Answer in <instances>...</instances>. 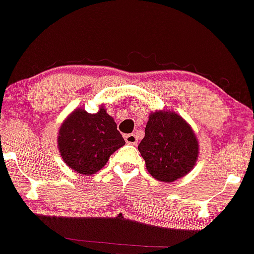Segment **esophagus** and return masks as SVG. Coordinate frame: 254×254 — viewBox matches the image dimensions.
<instances>
[{
    "label": "esophagus",
    "mask_w": 254,
    "mask_h": 254,
    "mask_svg": "<svg viewBox=\"0 0 254 254\" xmlns=\"http://www.w3.org/2000/svg\"><path fill=\"white\" fill-rule=\"evenodd\" d=\"M124 137L127 143H130V145H136L137 143V136L135 134H127Z\"/></svg>",
    "instance_id": "obj_1"
}]
</instances>
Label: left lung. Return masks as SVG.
Listing matches in <instances>:
<instances>
[{
	"label": "left lung",
	"instance_id": "8db88e82",
	"mask_svg": "<svg viewBox=\"0 0 254 254\" xmlns=\"http://www.w3.org/2000/svg\"><path fill=\"white\" fill-rule=\"evenodd\" d=\"M153 178L175 182L194 167L199 145L188 123L172 112L151 113L137 146Z\"/></svg>",
	"mask_w": 254,
	"mask_h": 254
}]
</instances>
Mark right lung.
Masks as SVG:
<instances>
[{"instance_id":"obj_1","label":"right lung","mask_w":254,"mask_h":254,"mask_svg":"<svg viewBox=\"0 0 254 254\" xmlns=\"http://www.w3.org/2000/svg\"><path fill=\"white\" fill-rule=\"evenodd\" d=\"M58 145L66 165L87 176L104 167L125 141L106 109L101 108L96 114L77 109L61 125Z\"/></svg>"}]
</instances>
